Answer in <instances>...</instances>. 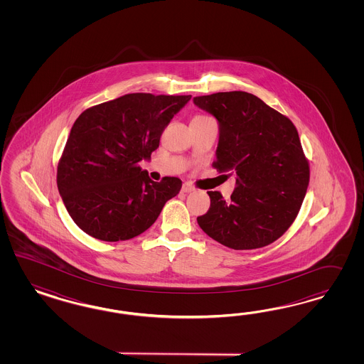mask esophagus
<instances>
[{
    "instance_id": "34e87169",
    "label": "esophagus",
    "mask_w": 364,
    "mask_h": 364,
    "mask_svg": "<svg viewBox=\"0 0 364 364\" xmlns=\"http://www.w3.org/2000/svg\"><path fill=\"white\" fill-rule=\"evenodd\" d=\"M181 191H183L184 193H191V192L195 191V188H193V186H191L189 183H184L183 187H181Z\"/></svg>"
}]
</instances>
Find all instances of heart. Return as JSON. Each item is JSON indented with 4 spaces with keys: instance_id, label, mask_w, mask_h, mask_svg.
Instances as JSON below:
<instances>
[{
    "instance_id": "b5f03b06",
    "label": "heart",
    "mask_w": 364,
    "mask_h": 364,
    "mask_svg": "<svg viewBox=\"0 0 364 364\" xmlns=\"http://www.w3.org/2000/svg\"><path fill=\"white\" fill-rule=\"evenodd\" d=\"M200 117H205V116H196L195 119H200Z\"/></svg>"
}]
</instances>
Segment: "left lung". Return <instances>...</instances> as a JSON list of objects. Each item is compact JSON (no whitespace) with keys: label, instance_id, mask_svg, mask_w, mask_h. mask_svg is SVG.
<instances>
[{"label":"left lung","instance_id":"8db88e82","mask_svg":"<svg viewBox=\"0 0 364 364\" xmlns=\"http://www.w3.org/2000/svg\"><path fill=\"white\" fill-rule=\"evenodd\" d=\"M219 122L213 166L236 175L231 200L210 191L200 228L232 250L262 248L296 219L309 183V166L292 122L247 92L193 97Z\"/></svg>","mask_w":364,"mask_h":364}]
</instances>
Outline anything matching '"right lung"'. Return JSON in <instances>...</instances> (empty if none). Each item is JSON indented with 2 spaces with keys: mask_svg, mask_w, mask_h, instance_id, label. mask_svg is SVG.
<instances>
[{
  "mask_svg": "<svg viewBox=\"0 0 364 364\" xmlns=\"http://www.w3.org/2000/svg\"><path fill=\"white\" fill-rule=\"evenodd\" d=\"M192 96L129 93L84 110L57 168L66 210L89 236L128 240L146 231L181 180L156 183L137 163L149 160L160 136Z\"/></svg>",
  "mask_w": 364,
  "mask_h": 364,
  "instance_id": "1",
  "label": "right lung"
}]
</instances>
